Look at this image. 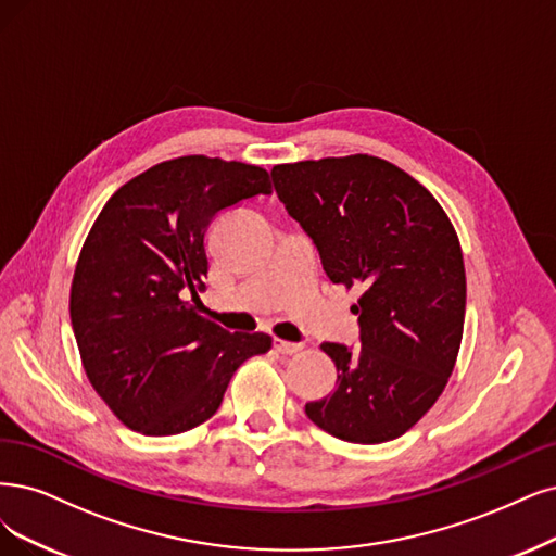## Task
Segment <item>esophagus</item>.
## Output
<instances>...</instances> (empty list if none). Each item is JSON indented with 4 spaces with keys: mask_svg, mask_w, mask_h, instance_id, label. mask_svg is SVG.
<instances>
[{
    "mask_svg": "<svg viewBox=\"0 0 556 556\" xmlns=\"http://www.w3.org/2000/svg\"><path fill=\"white\" fill-rule=\"evenodd\" d=\"M275 351L281 355H295L302 351V343H291V341H283V339H275Z\"/></svg>",
    "mask_w": 556,
    "mask_h": 556,
    "instance_id": "34e87169",
    "label": "esophagus"
}]
</instances>
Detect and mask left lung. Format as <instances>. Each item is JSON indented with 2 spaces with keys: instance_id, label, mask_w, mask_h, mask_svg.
I'll use <instances>...</instances> for the list:
<instances>
[{
  "instance_id": "obj_1",
  "label": "left lung",
  "mask_w": 556,
  "mask_h": 556,
  "mask_svg": "<svg viewBox=\"0 0 556 556\" xmlns=\"http://www.w3.org/2000/svg\"><path fill=\"white\" fill-rule=\"evenodd\" d=\"M273 180L327 277L362 291V345L320 343L337 389L304 413L343 442L396 440L435 405L458 359L467 283L454 224L419 180L374 155L277 164Z\"/></svg>"
}]
</instances>
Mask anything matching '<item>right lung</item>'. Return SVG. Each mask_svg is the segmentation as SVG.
I'll return each mask as SVG.
<instances>
[{
    "instance_id": "1",
    "label": "right lung",
    "mask_w": 556,
    "mask_h": 556,
    "mask_svg": "<svg viewBox=\"0 0 556 556\" xmlns=\"http://www.w3.org/2000/svg\"><path fill=\"white\" fill-rule=\"evenodd\" d=\"M270 192L256 164L182 155L102 205L75 265L71 320L87 378L121 424L141 435L192 430L217 413L238 366L273 348L263 332L231 334L201 316L197 295L211 219Z\"/></svg>"
}]
</instances>
